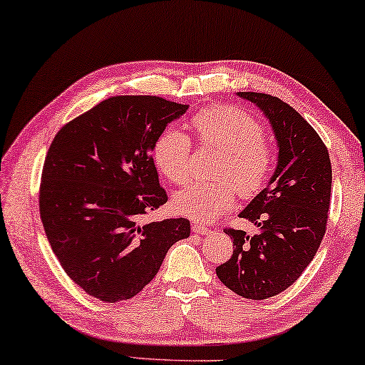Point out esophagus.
I'll return each instance as SVG.
<instances>
[{
  "label": "esophagus",
  "mask_w": 365,
  "mask_h": 365,
  "mask_svg": "<svg viewBox=\"0 0 365 365\" xmlns=\"http://www.w3.org/2000/svg\"><path fill=\"white\" fill-rule=\"evenodd\" d=\"M192 232L195 235H210L212 230L204 227V225H199V223H192Z\"/></svg>",
  "instance_id": "esophagus-1"
}]
</instances>
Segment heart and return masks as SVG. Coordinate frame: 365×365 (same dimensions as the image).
I'll use <instances>...</instances> for the list:
<instances>
[{
    "label": "heart",
    "mask_w": 365,
    "mask_h": 365,
    "mask_svg": "<svg viewBox=\"0 0 365 365\" xmlns=\"http://www.w3.org/2000/svg\"><path fill=\"white\" fill-rule=\"evenodd\" d=\"M192 125L200 143L223 151L218 160L217 182H190L173 197V209L194 222L209 223L232 209L237 189L250 197L264 187L272 170V151L264 140V127L255 115L233 106L199 110ZM153 160L163 176L184 184L192 175V145L186 133L168 127L153 145Z\"/></svg>",
    "instance_id": "1"
}]
</instances>
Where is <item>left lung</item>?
Returning <instances> with one entry per match:
<instances>
[{
    "label": "left lung",
    "mask_w": 365,
    "mask_h": 365,
    "mask_svg": "<svg viewBox=\"0 0 365 365\" xmlns=\"http://www.w3.org/2000/svg\"><path fill=\"white\" fill-rule=\"evenodd\" d=\"M262 110L276 133L279 160L267 186L240 217L261 232L225 228L233 255L217 276L243 299L264 300L290 287L310 264L327 232L331 161L328 148L292 106L264 93H238Z\"/></svg>",
    "instance_id": "1"
}]
</instances>
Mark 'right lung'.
<instances>
[{
	"label": "right lung",
	"mask_w": 365,
	"mask_h": 365,
	"mask_svg": "<svg viewBox=\"0 0 365 365\" xmlns=\"http://www.w3.org/2000/svg\"><path fill=\"white\" fill-rule=\"evenodd\" d=\"M187 110L158 96H114L60 128L43 161L38 210L63 271L109 304L142 292L187 218L143 223L166 204L153 145Z\"/></svg>",
	"instance_id": "1"
}]
</instances>
